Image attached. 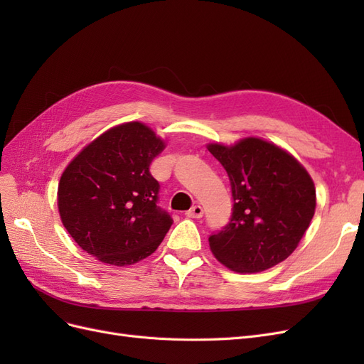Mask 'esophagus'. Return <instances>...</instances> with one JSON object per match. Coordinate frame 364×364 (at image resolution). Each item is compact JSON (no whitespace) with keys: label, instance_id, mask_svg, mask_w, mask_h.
Listing matches in <instances>:
<instances>
[{"label":"esophagus","instance_id":"obj_1","mask_svg":"<svg viewBox=\"0 0 364 364\" xmlns=\"http://www.w3.org/2000/svg\"><path fill=\"white\" fill-rule=\"evenodd\" d=\"M185 215L188 218H202L203 217V208L200 205H194L191 209L185 213Z\"/></svg>","mask_w":364,"mask_h":364}]
</instances>
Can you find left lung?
Listing matches in <instances>:
<instances>
[{"mask_svg": "<svg viewBox=\"0 0 364 364\" xmlns=\"http://www.w3.org/2000/svg\"><path fill=\"white\" fill-rule=\"evenodd\" d=\"M208 150L226 170L234 199L229 223L208 238L214 257L238 273L267 270L289 258L314 215L310 174L290 153L259 138Z\"/></svg>", "mask_w": 364, "mask_h": 364, "instance_id": "obj_1", "label": "left lung"}]
</instances>
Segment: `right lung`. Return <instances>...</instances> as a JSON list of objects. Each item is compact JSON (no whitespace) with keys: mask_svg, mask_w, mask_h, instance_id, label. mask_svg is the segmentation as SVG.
<instances>
[{"mask_svg":"<svg viewBox=\"0 0 364 364\" xmlns=\"http://www.w3.org/2000/svg\"><path fill=\"white\" fill-rule=\"evenodd\" d=\"M165 144L146 124L109 129L65 168L58 190L62 223L90 255L130 266L158 249L173 225L158 206L150 164Z\"/></svg>","mask_w":364,"mask_h":364,"instance_id":"right-lung-1","label":"right lung"}]
</instances>
